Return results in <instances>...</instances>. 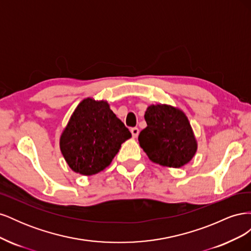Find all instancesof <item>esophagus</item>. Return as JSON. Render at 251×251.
Listing matches in <instances>:
<instances>
[{
  "instance_id": "34e87169",
  "label": "esophagus",
  "mask_w": 251,
  "mask_h": 251,
  "mask_svg": "<svg viewBox=\"0 0 251 251\" xmlns=\"http://www.w3.org/2000/svg\"><path fill=\"white\" fill-rule=\"evenodd\" d=\"M131 133H132V136L134 138H136L138 136V134H139V128L138 127H132L131 128Z\"/></svg>"
}]
</instances>
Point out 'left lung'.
<instances>
[{"label":"left lung","mask_w":251,"mask_h":251,"mask_svg":"<svg viewBox=\"0 0 251 251\" xmlns=\"http://www.w3.org/2000/svg\"><path fill=\"white\" fill-rule=\"evenodd\" d=\"M144 119L148 126L138 141L149 158L158 164L180 168L194 157L197 143L184 113L171 105H150Z\"/></svg>","instance_id":"left-lung-1"}]
</instances>
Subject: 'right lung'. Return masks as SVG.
<instances>
[{"mask_svg": "<svg viewBox=\"0 0 251 251\" xmlns=\"http://www.w3.org/2000/svg\"><path fill=\"white\" fill-rule=\"evenodd\" d=\"M130 137L131 132L108 102L87 98L72 114L59 144L70 168L90 176L107 168Z\"/></svg>", "mask_w": 251, "mask_h": 251, "instance_id": "obj_1", "label": "right lung"}]
</instances>
